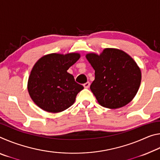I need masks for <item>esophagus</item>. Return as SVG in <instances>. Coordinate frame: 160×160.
<instances>
[{"instance_id": "34e87169", "label": "esophagus", "mask_w": 160, "mask_h": 160, "mask_svg": "<svg viewBox=\"0 0 160 160\" xmlns=\"http://www.w3.org/2000/svg\"><path fill=\"white\" fill-rule=\"evenodd\" d=\"M83 86H84V88H90V83L89 82H87L86 83L84 84Z\"/></svg>"}]
</instances>
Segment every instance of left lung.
Masks as SVG:
<instances>
[{
  "instance_id": "8db88e82",
  "label": "left lung",
  "mask_w": 160,
  "mask_h": 160,
  "mask_svg": "<svg viewBox=\"0 0 160 160\" xmlns=\"http://www.w3.org/2000/svg\"><path fill=\"white\" fill-rule=\"evenodd\" d=\"M85 56L95 74L90 90L102 107L118 109L132 101L139 90L141 70L131 56L107 48L99 55L90 53Z\"/></svg>"
}]
</instances>
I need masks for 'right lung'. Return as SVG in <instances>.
<instances>
[{
	"mask_svg": "<svg viewBox=\"0 0 160 160\" xmlns=\"http://www.w3.org/2000/svg\"><path fill=\"white\" fill-rule=\"evenodd\" d=\"M80 58L78 53H53L36 62L29 76L28 90L38 107L47 112L58 113L74 104L84 88L67 70Z\"/></svg>",
	"mask_w": 160,
	"mask_h": 160,
	"instance_id": "1",
	"label": "right lung"
}]
</instances>
